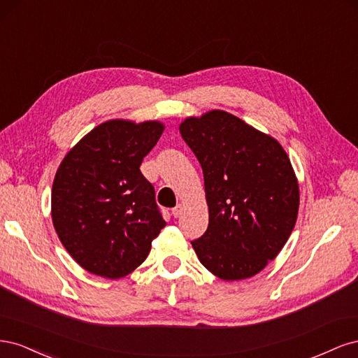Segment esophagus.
<instances>
[{
  "label": "esophagus",
  "instance_id": "esophagus-1",
  "mask_svg": "<svg viewBox=\"0 0 358 358\" xmlns=\"http://www.w3.org/2000/svg\"><path fill=\"white\" fill-rule=\"evenodd\" d=\"M182 212H183V204H178L176 208L171 209V215L175 216V218H178V216H179Z\"/></svg>",
  "mask_w": 358,
  "mask_h": 358
}]
</instances>
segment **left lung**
<instances>
[{
	"instance_id": "obj_1",
	"label": "left lung",
	"mask_w": 358,
	"mask_h": 358,
	"mask_svg": "<svg viewBox=\"0 0 358 358\" xmlns=\"http://www.w3.org/2000/svg\"><path fill=\"white\" fill-rule=\"evenodd\" d=\"M182 138L204 176L209 227L192 241L200 263L224 280L257 275L287 243L299 183L278 140L224 110L187 117Z\"/></svg>"
}]
</instances>
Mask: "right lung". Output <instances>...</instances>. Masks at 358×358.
Instances as JSON below:
<instances>
[{"mask_svg": "<svg viewBox=\"0 0 358 358\" xmlns=\"http://www.w3.org/2000/svg\"><path fill=\"white\" fill-rule=\"evenodd\" d=\"M162 131L158 121L112 119L62 159L52 187V221L64 248L90 273H131L164 229L155 189L140 171Z\"/></svg>", "mask_w": 358, "mask_h": 358, "instance_id": "1", "label": "right lung"}]
</instances>
